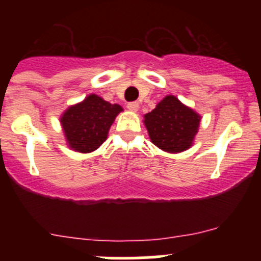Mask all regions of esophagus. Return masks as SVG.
<instances>
[{
  "mask_svg": "<svg viewBox=\"0 0 261 261\" xmlns=\"http://www.w3.org/2000/svg\"><path fill=\"white\" fill-rule=\"evenodd\" d=\"M127 109L130 110V111L136 112L139 110V102H128Z\"/></svg>",
  "mask_w": 261,
  "mask_h": 261,
  "instance_id": "34e87169",
  "label": "esophagus"
}]
</instances>
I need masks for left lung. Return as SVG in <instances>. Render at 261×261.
<instances>
[{
	"label": "left lung",
	"mask_w": 261,
	"mask_h": 261,
	"mask_svg": "<svg viewBox=\"0 0 261 261\" xmlns=\"http://www.w3.org/2000/svg\"><path fill=\"white\" fill-rule=\"evenodd\" d=\"M201 117L174 96H167L145 115L152 144L168 152H180L193 143Z\"/></svg>",
	"instance_id": "left-lung-1"
}]
</instances>
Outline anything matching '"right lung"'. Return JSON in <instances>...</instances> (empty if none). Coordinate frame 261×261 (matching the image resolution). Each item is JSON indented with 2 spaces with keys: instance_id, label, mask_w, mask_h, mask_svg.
<instances>
[{
  "instance_id": "right-lung-1",
  "label": "right lung",
  "mask_w": 261,
  "mask_h": 261,
  "mask_svg": "<svg viewBox=\"0 0 261 261\" xmlns=\"http://www.w3.org/2000/svg\"><path fill=\"white\" fill-rule=\"evenodd\" d=\"M122 111L120 105H112L96 94L69 107L60 118L68 144L80 152H91L107 139L116 116Z\"/></svg>"
}]
</instances>
